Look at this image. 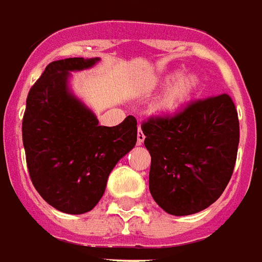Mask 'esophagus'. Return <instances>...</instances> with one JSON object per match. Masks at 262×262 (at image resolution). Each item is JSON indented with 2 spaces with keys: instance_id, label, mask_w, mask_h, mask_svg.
Segmentation results:
<instances>
[{
  "instance_id": "obj_1",
  "label": "esophagus",
  "mask_w": 262,
  "mask_h": 262,
  "mask_svg": "<svg viewBox=\"0 0 262 262\" xmlns=\"http://www.w3.org/2000/svg\"><path fill=\"white\" fill-rule=\"evenodd\" d=\"M144 141H145V134L142 133V129H141V127H139L138 134H137V144L142 145L144 144Z\"/></svg>"
}]
</instances>
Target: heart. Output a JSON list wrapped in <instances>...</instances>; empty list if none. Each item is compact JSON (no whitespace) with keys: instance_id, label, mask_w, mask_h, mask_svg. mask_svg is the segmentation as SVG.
<instances>
[{"instance_id":"obj_1","label":"heart","mask_w":262,"mask_h":262,"mask_svg":"<svg viewBox=\"0 0 262 262\" xmlns=\"http://www.w3.org/2000/svg\"><path fill=\"white\" fill-rule=\"evenodd\" d=\"M162 83L170 85L158 104L159 110L165 113L179 112L191 100L201 86V81L195 74L192 72L180 74L179 71L163 76Z\"/></svg>"}]
</instances>
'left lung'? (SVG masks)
<instances>
[{
    "label": "left lung",
    "instance_id": "obj_1",
    "mask_svg": "<svg viewBox=\"0 0 262 262\" xmlns=\"http://www.w3.org/2000/svg\"><path fill=\"white\" fill-rule=\"evenodd\" d=\"M150 154L149 191L163 211L192 215L222 195L237 156V110L229 95L188 104L142 124Z\"/></svg>",
    "mask_w": 262,
    "mask_h": 262
}]
</instances>
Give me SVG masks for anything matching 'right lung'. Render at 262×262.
<instances>
[{
	"instance_id": "right-lung-1",
	"label": "right lung",
	"mask_w": 262,
	"mask_h": 262,
	"mask_svg": "<svg viewBox=\"0 0 262 262\" xmlns=\"http://www.w3.org/2000/svg\"><path fill=\"white\" fill-rule=\"evenodd\" d=\"M100 58H66L46 67L29 91L22 121L30 180L55 209L81 215L100 201L108 174L137 144L133 116L114 127L99 125L95 113L71 92V72Z\"/></svg>"
}]
</instances>
